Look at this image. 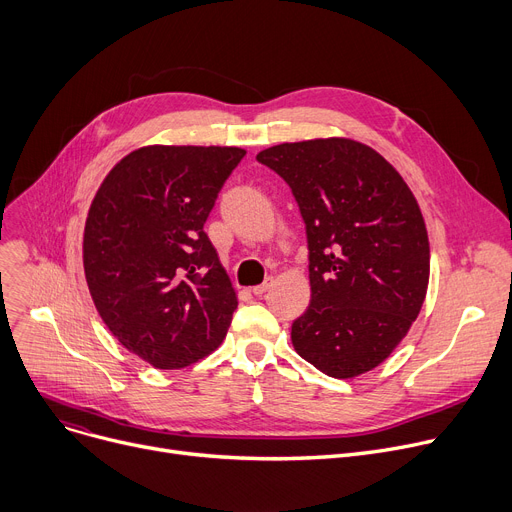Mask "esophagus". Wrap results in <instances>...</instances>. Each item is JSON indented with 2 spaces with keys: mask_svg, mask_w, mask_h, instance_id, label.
Returning a JSON list of instances; mask_svg holds the SVG:
<instances>
[{
  "mask_svg": "<svg viewBox=\"0 0 512 512\" xmlns=\"http://www.w3.org/2000/svg\"><path fill=\"white\" fill-rule=\"evenodd\" d=\"M271 286H274V280H271V278H267L263 284H259V286H255L251 292L255 294V296H261V294H265Z\"/></svg>",
  "mask_w": 512,
  "mask_h": 512,
  "instance_id": "esophagus-1",
  "label": "esophagus"
}]
</instances>
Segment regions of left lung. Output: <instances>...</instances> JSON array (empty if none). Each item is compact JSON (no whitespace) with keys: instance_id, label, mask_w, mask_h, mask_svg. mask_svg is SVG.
I'll return each mask as SVG.
<instances>
[{"instance_id":"8db88e82","label":"left lung","mask_w":512,"mask_h":512,"mask_svg":"<svg viewBox=\"0 0 512 512\" xmlns=\"http://www.w3.org/2000/svg\"><path fill=\"white\" fill-rule=\"evenodd\" d=\"M290 185L309 243L311 304L292 323V346L335 379L391 356L420 315L430 278L418 201L372 148L306 140L257 154Z\"/></svg>"}]
</instances>
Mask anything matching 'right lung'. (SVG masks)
<instances>
[{
	"mask_svg": "<svg viewBox=\"0 0 512 512\" xmlns=\"http://www.w3.org/2000/svg\"><path fill=\"white\" fill-rule=\"evenodd\" d=\"M245 154L146 146L119 160L92 199L90 296L119 344L154 368H185L226 337L238 300L203 224Z\"/></svg>",
	"mask_w": 512,
	"mask_h": 512,
	"instance_id": "right-lung-1",
	"label": "right lung"
}]
</instances>
